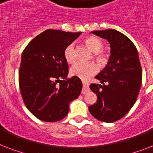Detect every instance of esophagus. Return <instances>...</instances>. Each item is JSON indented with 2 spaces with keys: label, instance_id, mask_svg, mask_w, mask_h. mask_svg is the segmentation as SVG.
Segmentation results:
<instances>
[{
  "label": "esophagus",
  "instance_id": "1",
  "mask_svg": "<svg viewBox=\"0 0 153 153\" xmlns=\"http://www.w3.org/2000/svg\"><path fill=\"white\" fill-rule=\"evenodd\" d=\"M89 91V83L86 82H82V94H86Z\"/></svg>",
  "mask_w": 153,
  "mask_h": 153
}]
</instances>
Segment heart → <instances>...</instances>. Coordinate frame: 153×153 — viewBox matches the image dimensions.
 <instances>
[{
	"label": "heart",
	"instance_id": "b5f03b06",
	"mask_svg": "<svg viewBox=\"0 0 153 153\" xmlns=\"http://www.w3.org/2000/svg\"><path fill=\"white\" fill-rule=\"evenodd\" d=\"M85 44L91 51H94V56L95 59L100 63H104L108 59V53L105 51L100 50L103 47V43L101 39L95 36L86 37ZM64 58L66 61L69 63H74L76 61V51H75V45L74 43L67 45L64 50ZM98 66L94 63H84V62H78L71 68V74L72 76L78 77L82 80H88L91 76H93L98 72Z\"/></svg>",
	"mask_w": 153,
	"mask_h": 153
}]
</instances>
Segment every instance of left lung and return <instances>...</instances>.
Instances as JSON below:
<instances>
[{"mask_svg":"<svg viewBox=\"0 0 153 153\" xmlns=\"http://www.w3.org/2000/svg\"><path fill=\"white\" fill-rule=\"evenodd\" d=\"M91 33L108 40L111 55L106 67L95 77L101 84L90 86L98 99L89 111L99 121L114 122L130 110L137 98L142 81L139 55L133 42L117 30Z\"/></svg>","mask_w":153,"mask_h":153,"instance_id":"8db88e82","label":"left lung"}]
</instances>
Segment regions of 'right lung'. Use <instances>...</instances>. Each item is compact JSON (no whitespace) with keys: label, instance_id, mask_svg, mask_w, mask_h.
Masks as SVG:
<instances>
[{"label":"right lung","instance_id":"obj_1","mask_svg":"<svg viewBox=\"0 0 153 153\" xmlns=\"http://www.w3.org/2000/svg\"><path fill=\"white\" fill-rule=\"evenodd\" d=\"M82 32L48 29L35 37L21 55L19 85L27 109L39 120L55 122L69 112V104L81 93L78 77L67 79L64 50Z\"/></svg>","mask_w":153,"mask_h":153}]
</instances>
